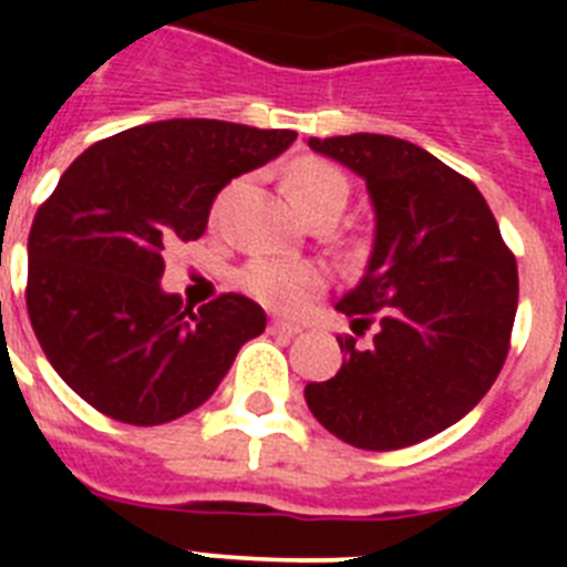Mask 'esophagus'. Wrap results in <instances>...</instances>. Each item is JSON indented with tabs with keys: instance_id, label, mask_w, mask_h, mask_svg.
I'll return each mask as SVG.
<instances>
[{
	"instance_id": "1",
	"label": "esophagus",
	"mask_w": 567,
	"mask_h": 567,
	"mask_svg": "<svg viewBox=\"0 0 567 567\" xmlns=\"http://www.w3.org/2000/svg\"><path fill=\"white\" fill-rule=\"evenodd\" d=\"M300 332V327L287 323V320H269V334H278V338H295Z\"/></svg>"
}]
</instances>
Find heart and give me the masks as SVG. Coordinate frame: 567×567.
Returning a JSON list of instances; mask_svg holds the SVG:
<instances>
[{"mask_svg":"<svg viewBox=\"0 0 567 567\" xmlns=\"http://www.w3.org/2000/svg\"><path fill=\"white\" fill-rule=\"evenodd\" d=\"M287 189L292 202L307 218L323 213V209H343L349 202V178L332 162L320 155H300L298 162L287 169ZM233 187L224 189L215 202L213 213L218 215L227 204ZM240 289L260 300L264 307L275 312H298L327 287V272L315 264L300 260H252L238 278Z\"/></svg>","mask_w":567,"mask_h":567,"instance_id":"obj_1","label":"heart"}]
</instances>
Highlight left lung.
I'll return each mask as SVG.
<instances>
[{
	"instance_id": "1",
	"label": "left lung",
	"mask_w": 567,
	"mask_h": 567,
	"mask_svg": "<svg viewBox=\"0 0 567 567\" xmlns=\"http://www.w3.org/2000/svg\"><path fill=\"white\" fill-rule=\"evenodd\" d=\"M365 178L378 213L369 269L334 309L369 347L338 334L343 365L307 385L318 423L365 452L423 443L497 380L517 315V258L474 184L394 135L309 138Z\"/></svg>"
}]
</instances>
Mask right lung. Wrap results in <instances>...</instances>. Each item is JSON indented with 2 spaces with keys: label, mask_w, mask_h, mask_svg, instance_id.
I'll use <instances>...</instances> for the list:
<instances>
[{
  "label": "right lung",
  "mask_w": 567,
  "mask_h": 567,
  "mask_svg": "<svg viewBox=\"0 0 567 567\" xmlns=\"http://www.w3.org/2000/svg\"><path fill=\"white\" fill-rule=\"evenodd\" d=\"M295 138L169 118L102 138L64 169L30 227L24 300L42 352L79 398L130 425L169 423L213 398L267 315L235 292L193 312L162 292V252L202 238L215 195Z\"/></svg>",
  "instance_id": "add662e5"
}]
</instances>
